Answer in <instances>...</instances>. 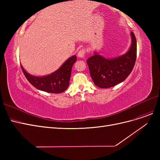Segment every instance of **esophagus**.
<instances>
[{
  "label": "esophagus",
  "mask_w": 160,
  "mask_h": 160,
  "mask_svg": "<svg viewBox=\"0 0 160 160\" xmlns=\"http://www.w3.org/2000/svg\"><path fill=\"white\" fill-rule=\"evenodd\" d=\"M86 52V50L85 49H81L79 52H78V57L80 58H83L85 56V54Z\"/></svg>",
  "instance_id": "obj_1"
}]
</instances>
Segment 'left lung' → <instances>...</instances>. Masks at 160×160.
<instances>
[{
    "instance_id": "8db88e82",
    "label": "left lung",
    "mask_w": 160,
    "mask_h": 160,
    "mask_svg": "<svg viewBox=\"0 0 160 160\" xmlns=\"http://www.w3.org/2000/svg\"><path fill=\"white\" fill-rule=\"evenodd\" d=\"M132 45L125 54L113 59H106L95 52L87 60L90 75L96 86L109 88L122 83L131 73L137 57V41L131 32Z\"/></svg>"
}]
</instances>
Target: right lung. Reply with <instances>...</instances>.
Listing matches in <instances>:
<instances>
[{
  "label": "right lung",
  "mask_w": 160,
  "mask_h": 160,
  "mask_svg": "<svg viewBox=\"0 0 160 160\" xmlns=\"http://www.w3.org/2000/svg\"><path fill=\"white\" fill-rule=\"evenodd\" d=\"M76 60V55L72 56L55 72L51 75L41 77L28 74L23 69L22 65L21 67L27 79L35 88L48 93H60L68 88L72 67Z\"/></svg>",
  "instance_id": "1"
}]
</instances>
